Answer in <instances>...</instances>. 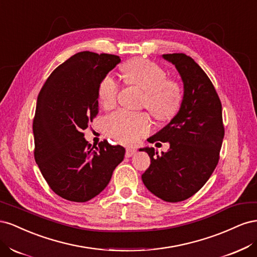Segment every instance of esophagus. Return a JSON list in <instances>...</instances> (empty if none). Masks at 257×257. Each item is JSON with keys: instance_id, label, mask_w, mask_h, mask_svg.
<instances>
[{"instance_id": "34e87169", "label": "esophagus", "mask_w": 257, "mask_h": 257, "mask_svg": "<svg viewBox=\"0 0 257 257\" xmlns=\"http://www.w3.org/2000/svg\"><path fill=\"white\" fill-rule=\"evenodd\" d=\"M136 150L135 149H132V148H127L126 151H125V157L126 158H132L133 155H135Z\"/></svg>"}]
</instances>
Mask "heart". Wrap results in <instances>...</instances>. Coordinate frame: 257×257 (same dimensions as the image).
I'll list each match as a JSON object with an SVG mask.
<instances>
[{"mask_svg": "<svg viewBox=\"0 0 257 257\" xmlns=\"http://www.w3.org/2000/svg\"><path fill=\"white\" fill-rule=\"evenodd\" d=\"M124 80L145 90L143 104L154 116L164 120L173 116L181 103L182 91L173 79H166L165 71L154 62L146 59H133L121 67ZM120 91L119 82L107 75L98 87L99 103L105 108L115 105ZM103 127L105 133L123 144H134L151 130V120L145 112L121 109L107 115Z\"/></svg>", "mask_w": 257, "mask_h": 257, "instance_id": "b5f03b06", "label": "heart"}]
</instances>
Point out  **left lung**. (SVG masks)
Returning <instances> with one entry per match:
<instances>
[{"label":"left lung","mask_w":257,"mask_h":257,"mask_svg":"<svg viewBox=\"0 0 257 257\" xmlns=\"http://www.w3.org/2000/svg\"><path fill=\"white\" fill-rule=\"evenodd\" d=\"M162 58L180 75L183 97L174 118L148 139L168 143V151L159 154L154 148L139 149L151 160L142 179L155 196L178 203L203 188L217 165L224 138L222 105L211 80L191 57L168 53Z\"/></svg>","instance_id":"left-lung-1"}]
</instances>
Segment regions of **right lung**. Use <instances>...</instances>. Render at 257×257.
I'll return each instance as SVG.
<instances>
[{
    "label": "right lung",
    "instance_id": "obj_1",
    "mask_svg": "<svg viewBox=\"0 0 257 257\" xmlns=\"http://www.w3.org/2000/svg\"><path fill=\"white\" fill-rule=\"evenodd\" d=\"M114 54L81 51L50 74L37 97L34 157L45 180L62 198L84 203L109 183L125 149L107 141L91 147L82 130L98 113V87L119 64Z\"/></svg>",
    "mask_w": 257,
    "mask_h": 257
}]
</instances>
